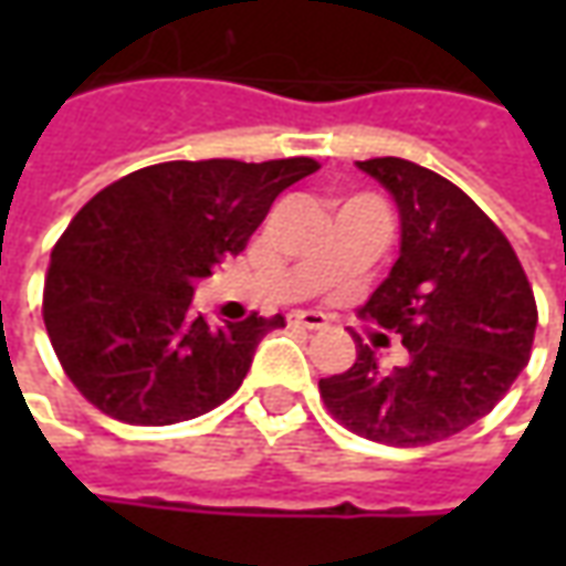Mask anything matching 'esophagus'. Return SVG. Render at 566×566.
<instances>
[{
    "label": "esophagus",
    "instance_id": "esophagus-1",
    "mask_svg": "<svg viewBox=\"0 0 566 566\" xmlns=\"http://www.w3.org/2000/svg\"><path fill=\"white\" fill-rule=\"evenodd\" d=\"M287 318H291V324L306 327V331H324V327L331 324V318H327L324 312H291Z\"/></svg>",
    "mask_w": 566,
    "mask_h": 566
}]
</instances>
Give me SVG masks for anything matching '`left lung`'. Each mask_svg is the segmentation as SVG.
<instances>
[{"label":"left lung","instance_id":"1","mask_svg":"<svg viewBox=\"0 0 566 566\" xmlns=\"http://www.w3.org/2000/svg\"><path fill=\"white\" fill-rule=\"evenodd\" d=\"M357 166L400 209V258L360 306V318L403 339L409 360L381 369L373 348L318 381L339 424L381 446L416 449L461 433L510 391L531 360L534 287L497 223L451 185L400 157Z\"/></svg>","mask_w":566,"mask_h":566}]
</instances>
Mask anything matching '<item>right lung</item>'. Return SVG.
I'll list each match as a JSON object with an SVG mask.
<instances>
[{"label":"right lung","instance_id":"right-lung-1","mask_svg":"<svg viewBox=\"0 0 566 566\" xmlns=\"http://www.w3.org/2000/svg\"><path fill=\"white\" fill-rule=\"evenodd\" d=\"M318 169L312 157L172 160L99 190L56 239L42 318L69 381L124 424L206 416L239 391L282 315L209 327L190 296L242 254L272 199Z\"/></svg>","mask_w":566,"mask_h":566}]
</instances>
